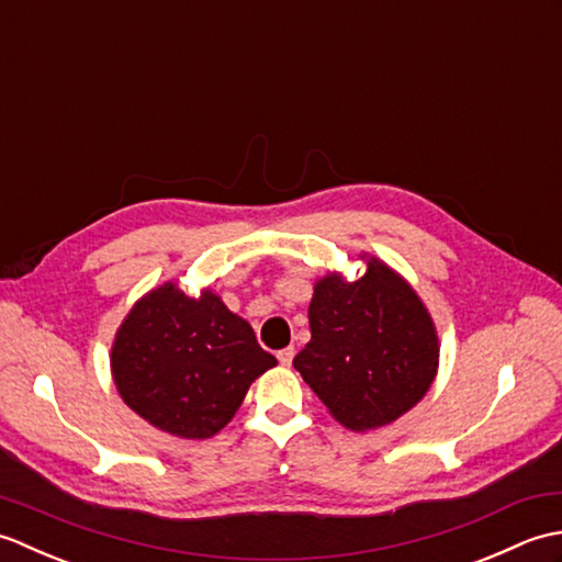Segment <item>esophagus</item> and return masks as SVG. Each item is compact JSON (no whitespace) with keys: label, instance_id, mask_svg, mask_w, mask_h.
<instances>
[{"label":"esophagus","instance_id":"obj_1","mask_svg":"<svg viewBox=\"0 0 562 562\" xmlns=\"http://www.w3.org/2000/svg\"><path fill=\"white\" fill-rule=\"evenodd\" d=\"M278 360H280V364H282V367H290V364H292V360H294V348H284V350H280V352H278Z\"/></svg>","mask_w":562,"mask_h":562}]
</instances>
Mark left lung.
<instances>
[{"mask_svg": "<svg viewBox=\"0 0 562 562\" xmlns=\"http://www.w3.org/2000/svg\"><path fill=\"white\" fill-rule=\"evenodd\" d=\"M312 340L294 369L330 415L355 432L389 425L437 374L439 342L420 296L376 258L360 280L326 274L308 304Z\"/></svg>", "mask_w": 562, "mask_h": 562, "instance_id": "obj_1", "label": "left lung"}]
</instances>
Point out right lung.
I'll return each mask as SVG.
<instances>
[{"mask_svg": "<svg viewBox=\"0 0 562 562\" xmlns=\"http://www.w3.org/2000/svg\"><path fill=\"white\" fill-rule=\"evenodd\" d=\"M278 360L210 290L193 300L173 282L133 306L111 352L123 401L154 427L207 439L232 420L250 381Z\"/></svg>", "mask_w": 562, "mask_h": 562, "instance_id": "right-lung-1", "label": "right lung"}]
</instances>
